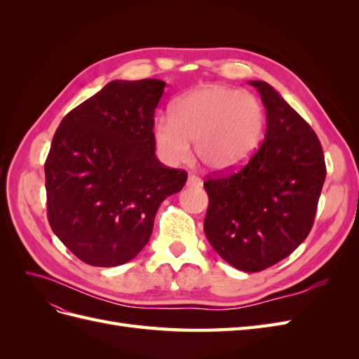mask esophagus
Returning a JSON list of instances; mask_svg holds the SVG:
<instances>
[{"label": "esophagus", "instance_id": "obj_1", "mask_svg": "<svg viewBox=\"0 0 359 359\" xmlns=\"http://www.w3.org/2000/svg\"><path fill=\"white\" fill-rule=\"evenodd\" d=\"M187 186L189 187H201L202 186V180L199 177L194 175V173H190L187 178Z\"/></svg>", "mask_w": 359, "mask_h": 359}]
</instances>
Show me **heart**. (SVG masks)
<instances>
[{"mask_svg": "<svg viewBox=\"0 0 359 359\" xmlns=\"http://www.w3.org/2000/svg\"><path fill=\"white\" fill-rule=\"evenodd\" d=\"M265 112L255 95L223 85H205L173 103L170 118L154 124V142L169 165L198 158L214 172L243 166L264 136Z\"/></svg>", "mask_w": 359, "mask_h": 359, "instance_id": "b5f03b06", "label": "heart"}]
</instances>
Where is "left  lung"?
Here are the masks:
<instances>
[{"instance_id": "8db88e82", "label": "left lung", "mask_w": 359, "mask_h": 359, "mask_svg": "<svg viewBox=\"0 0 359 359\" xmlns=\"http://www.w3.org/2000/svg\"><path fill=\"white\" fill-rule=\"evenodd\" d=\"M248 83L266 109L265 140L243 169L203 182L210 198L203 231L227 264L259 273L310 233L327 168L306 119L269 83Z\"/></svg>"}]
</instances>
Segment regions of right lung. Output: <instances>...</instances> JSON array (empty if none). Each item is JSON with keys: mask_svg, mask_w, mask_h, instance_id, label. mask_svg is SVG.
I'll list each match as a JSON object with an SVG mask.
<instances>
[{"mask_svg": "<svg viewBox=\"0 0 359 359\" xmlns=\"http://www.w3.org/2000/svg\"><path fill=\"white\" fill-rule=\"evenodd\" d=\"M158 79L112 81L62 118L45 163L48 220L82 262L118 266L137 256L160 203L187 172L156 157Z\"/></svg>", "mask_w": 359, "mask_h": 359, "instance_id": "add662e5", "label": "right lung"}]
</instances>
